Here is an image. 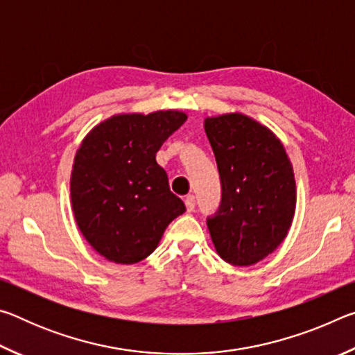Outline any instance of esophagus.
I'll use <instances>...</instances> for the list:
<instances>
[{"mask_svg":"<svg viewBox=\"0 0 355 355\" xmlns=\"http://www.w3.org/2000/svg\"><path fill=\"white\" fill-rule=\"evenodd\" d=\"M184 203H186V209H188L189 213L194 211V208H196V197L194 196H192V194L186 196L184 197Z\"/></svg>","mask_w":355,"mask_h":355,"instance_id":"34e87169","label":"esophagus"}]
</instances>
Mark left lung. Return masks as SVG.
I'll use <instances>...</instances> for the list:
<instances>
[{
    "mask_svg": "<svg viewBox=\"0 0 355 355\" xmlns=\"http://www.w3.org/2000/svg\"><path fill=\"white\" fill-rule=\"evenodd\" d=\"M222 200L207 219L213 244L233 266L261 261L286 238L296 211V182L284 144L241 112L205 119Z\"/></svg>",
    "mask_w": 355,
    "mask_h": 355,
    "instance_id": "1",
    "label": "left lung"
}]
</instances>
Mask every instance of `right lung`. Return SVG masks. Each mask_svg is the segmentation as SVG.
Listing matches in <instances>:
<instances>
[{
	"mask_svg": "<svg viewBox=\"0 0 355 355\" xmlns=\"http://www.w3.org/2000/svg\"><path fill=\"white\" fill-rule=\"evenodd\" d=\"M182 111L117 114L89 131L75 155L70 197L83 236L112 263L133 264L158 248L186 211L156 152L186 122Z\"/></svg>",
	"mask_w": 355,
	"mask_h": 355,
	"instance_id": "1",
	"label": "right lung"
}]
</instances>
